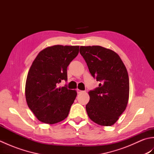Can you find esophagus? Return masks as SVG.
Instances as JSON below:
<instances>
[{"mask_svg":"<svg viewBox=\"0 0 154 154\" xmlns=\"http://www.w3.org/2000/svg\"><path fill=\"white\" fill-rule=\"evenodd\" d=\"M83 92V91H81L80 89H77V93H81Z\"/></svg>","mask_w":154,"mask_h":154,"instance_id":"obj_1","label":"esophagus"}]
</instances>
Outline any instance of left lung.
Instances as JSON below:
<instances>
[{
    "label": "left lung",
    "mask_w": 154,
    "mask_h": 154,
    "mask_svg": "<svg viewBox=\"0 0 154 154\" xmlns=\"http://www.w3.org/2000/svg\"><path fill=\"white\" fill-rule=\"evenodd\" d=\"M91 75L100 83L89 92L86 105L91 120L101 126H112L125 110L129 98V78L125 65L112 50L99 45L81 46Z\"/></svg>",
    "instance_id": "8db88e82"
}]
</instances>
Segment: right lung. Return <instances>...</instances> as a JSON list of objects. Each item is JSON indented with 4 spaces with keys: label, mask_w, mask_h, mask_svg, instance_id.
Segmentation results:
<instances>
[{
    "label": "right lung",
    "mask_w": 154,
    "mask_h": 154,
    "mask_svg": "<svg viewBox=\"0 0 154 154\" xmlns=\"http://www.w3.org/2000/svg\"><path fill=\"white\" fill-rule=\"evenodd\" d=\"M79 46L54 45L41 51L32 64L26 83L28 107L41 122L54 124L66 119L77 97L67 85V68L79 54Z\"/></svg>",
    "instance_id": "obj_1"
}]
</instances>
